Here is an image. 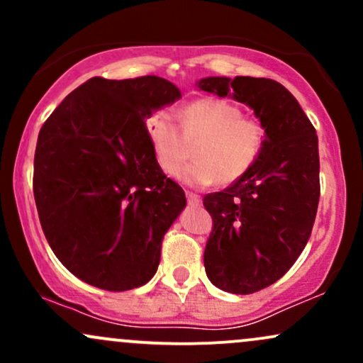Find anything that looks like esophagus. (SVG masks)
Returning a JSON list of instances; mask_svg holds the SVG:
<instances>
[{"label":"esophagus","mask_w":363,"mask_h":363,"mask_svg":"<svg viewBox=\"0 0 363 363\" xmlns=\"http://www.w3.org/2000/svg\"><path fill=\"white\" fill-rule=\"evenodd\" d=\"M186 198H187V203H189V205H193V206H199V205H201V196H199V194L191 193V191H187Z\"/></svg>","instance_id":"1"}]
</instances>
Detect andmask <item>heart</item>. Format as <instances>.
Returning a JSON list of instances; mask_svg holds the SVG:
<instances>
[{"label": "heart", "instance_id": "heart-1", "mask_svg": "<svg viewBox=\"0 0 363 363\" xmlns=\"http://www.w3.org/2000/svg\"><path fill=\"white\" fill-rule=\"evenodd\" d=\"M147 129L157 164L170 176L179 172L196 145L198 160L179 176L191 186L239 181L256 165L266 147L264 124L244 118L240 107L218 99L189 104L182 112L181 126L170 112H155L148 118Z\"/></svg>", "mask_w": 363, "mask_h": 363}]
</instances>
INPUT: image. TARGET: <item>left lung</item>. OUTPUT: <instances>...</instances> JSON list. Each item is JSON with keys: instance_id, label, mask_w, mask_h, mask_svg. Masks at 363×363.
I'll list each match as a JSON object with an SVG mask.
<instances>
[{"instance_id": "8db88e82", "label": "left lung", "mask_w": 363, "mask_h": 363, "mask_svg": "<svg viewBox=\"0 0 363 363\" xmlns=\"http://www.w3.org/2000/svg\"><path fill=\"white\" fill-rule=\"evenodd\" d=\"M198 86L247 104L266 128L256 165L203 198L213 220L208 278L220 290L249 295L280 280L309 240L320 194L318 135L297 99L269 78L208 77Z\"/></svg>"}]
</instances>
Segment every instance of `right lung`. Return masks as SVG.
Wrapping results in <instances>:
<instances>
[{"label": "right lung", "instance_id": "obj_1", "mask_svg": "<svg viewBox=\"0 0 363 363\" xmlns=\"http://www.w3.org/2000/svg\"><path fill=\"white\" fill-rule=\"evenodd\" d=\"M181 97L160 77L90 78L43 124L34 196L52 252L74 277L109 291L152 280L162 240L186 206L157 164L145 119Z\"/></svg>", "mask_w": 363, "mask_h": 363}]
</instances>
